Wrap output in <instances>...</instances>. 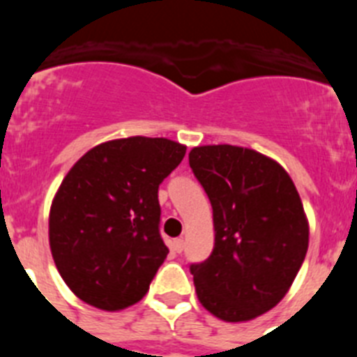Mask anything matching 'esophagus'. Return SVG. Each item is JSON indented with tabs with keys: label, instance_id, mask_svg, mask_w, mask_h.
Wrapping results in <instances>:
<instances>
[{
	"label": "esophagus",
	"instance_id": "34e87169",
	"mask_svg": "<svg viewBox=\"0 0 357 357\" xmlns=\"http://www.w3.org/2000/svg\"><path fill=\"white\" fill-rule=\"evenodd\" d=\"M172 250L176 252V254H181L184 250V239L182 238H176L172 241Z\"/></svg>",
	"mask_w": 357,
	"mask_h": 357
}]
</instances>
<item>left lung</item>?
Segmentation results:
<instances>
[{"label": "left lung", "instance_id": "left-lung-1", "mask_svg": "<svg viewBox=\"0 0 357 357\" xmlns=\"http://www.w3.org/2000/svg\"><path fill=\"white\" fill-rule=\"evenodd\" d=\"M189 166L213 206L214 248L191 264L200 304L225 321L275 307L304 263L309 223L288 172L252 148L207 144Z\"/></svg>", "mask_w": 357, "mask_h": 357}]
</instances>
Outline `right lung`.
I'll list each match as a JSON object with an SVG mask.
<instances>
[{"mask_svg": "<svg viewBox=\"0 0 357 357\" xmlns=\"http://www.w3.org/2000/svg\"><path fill=\"white\" fill-rule=\"evenodd\" d=\"M185 146L166 137H125L75 162L50 209V248L75 295L119 311L146 295L168 255L159 234V184Z\"/></svg>", "mask_w": 357, "mask_h": 357, "instance_id": "add662e5", "label": "right lung"}]
</instances>
